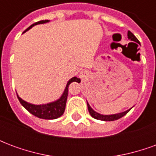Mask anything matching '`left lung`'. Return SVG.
Wrapping results in <instances>:
<instances>
[{
	"mask_svg": "<svg viewBox=\"0 0 156 156\" xmlns=\"http://www.w3.org/2000/svg\"><path fill=\"white\" fill-rule=\"evenodd\" d=\"M128 38L129 39L130 41H136L137 43H140V41L138 40L136 37H135V36L131 32H128ZM87 105H88V112H89V114L91 115L92 117L96 119H99V120H103V121H114L116 120V119H120L123 116L127 114L128 112L130 110L131 108L129 109H128L126 111L122 112V113H118V114H115V115H101V114H99L98 112L94 111L93 108H91V106L89 105L88 102H87Z\"/></svg>",
	"mask_w": 156,
	"mask_h": 156,
	"instance_id": "obj_1",
	"label": "left lung"
}]
</instances>
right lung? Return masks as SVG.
<instances>
[{
  "label": "right lung",
  "mask_w": 156,
  "mask_h": 156,
  "mask_svg": "<svg viewBox=\"0 0 156 156\" xmlns=\"http://www.w3.org/2000/svg\"><path fill=\"white\" fill-rule=\"evenodd\" d=\"M49 20H45V21H40L32 24L28 28L26 29L25 31L23 32V33L26 32H27L28 30L32 28V27H34L36 25L38 24H43V23H47L49 22ZM80 79L77 77H73L71 79H69L68 82L67 83V85L65 87V89L63 93L60 96V98H58L57 100H55L53 102H50L48 104H43V105H33L31 103L23 100L22 98L19 97V95L17 94V98H18L19 101L22 104V105L24 108L29 111L32 115H35L37 117L40 118V119H55L61 117L62 115H63V113L65 111V107H66V102H67V98H68V87L69 84L73 83V82L79 81Z\"/></svg>",
  "instance_id": "right-lung-1"
}]
</instances>
